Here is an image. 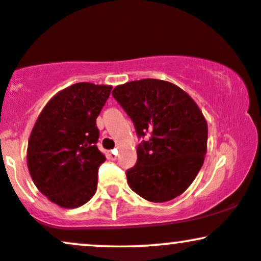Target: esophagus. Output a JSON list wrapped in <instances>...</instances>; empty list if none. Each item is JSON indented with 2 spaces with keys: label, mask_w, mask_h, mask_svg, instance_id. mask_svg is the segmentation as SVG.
Listing matches in <instances>:
<instances>
[{
  "label": "esophagus",
  "mask_w": 261,
  "mask_h": 261,
  "mask_svg": "<svg viewBox=\"0 0 261 261\" xmlns=\"http://www.w3.org/2000/svg\"><path fill=\"white\" fill-rule=\"evenodd\" d=\"M108 155H109L110 160L115 161L116 160V155H118V149H113V151H110L109 153H108Z\"/></svg>",
  "instance_id": "obj_1"
}]
</instances>
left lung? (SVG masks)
I'll use <instances>...</instances> for the list:
<instances>
[{
	"mask_svg": "<svg viewBox=\"0 0 261 261\" xmlns=\"http://www.w3.org/2000/svg\"><path fill=\"white\" fill-rule=\"evenodd\" d=\"M113 97L134 121L139 137L136 166L126 172L131 190L152 202L181 195L201 169L207 122L193 98L167 81L145 79L116 86Z\"/></svg>",
	"mask_w": 261,
	"mask_h": 261,
	"instance_id": "left-lung-1",
	"label": "left lung"
}]
</instances>
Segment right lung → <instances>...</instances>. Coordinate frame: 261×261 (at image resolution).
I'll return each instance as SVG.
<instances>
[{
  "instance_id": "1",
  "label": "right lung",
  "mask_w": 261,
  "mask_h": 261,
  "mask_svg": "<svg viewBox=\"0 0 261 261\" xmlns=\"http://www.w3.org/2000/svg\"><path fill=\"white\" fill-rule=\"evenodd\" d=\"M112 86L80 82L47 101L33 127L27 164L35 187L64 208L85 205L97 191L104 155L97 147V118Z\"/></svg>"
}]
</instances>
